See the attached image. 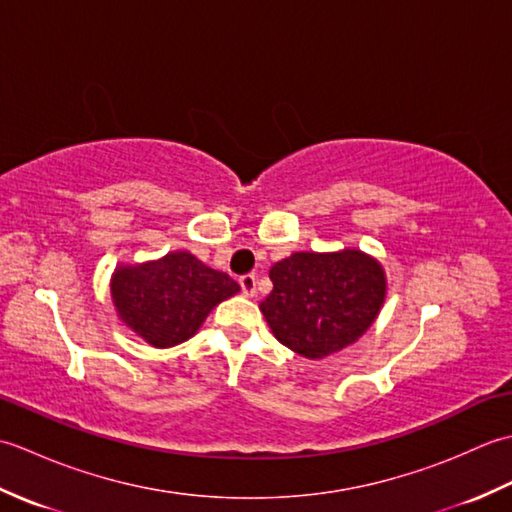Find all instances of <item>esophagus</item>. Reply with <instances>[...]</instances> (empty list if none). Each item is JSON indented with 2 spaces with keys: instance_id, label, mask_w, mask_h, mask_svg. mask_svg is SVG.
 Segmentation results:
<instances>
[{
  "instance_id": "esophagus-1",
  "label": "esophagus",
  "mask_w": 512,
  "mask_h": 512,
  "mask_svg": "<svg viewBox=\"0 0 512 512\" xmlns=\"http://www.w3.org/2000/svg\"><path fill=\"white\" fill-rule=\"evenodd\" d=\"M239 286H242V292H244L246 297H255V292H257V277H255V275L239 277Z\"/></svg>"
}]
</instances>
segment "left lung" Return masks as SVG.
<instances>
[{
    "instance_id": "1",
    "label": "left lung",
    "mask_w": 512,
    "mask_h": 512,
    "mask_svg": "<svg viewBox=\"0 0 512 512\" xmlns=\"http://www.w3.org/2000/svg\"><path fill=\"white\" fill-rule=\"evenodd\" d=\"M270 281L259 310L279 343L312 361L361 339L387 295L383 266L356 248L292 253L270 268Z\"/></svg>"
}]
</instances>
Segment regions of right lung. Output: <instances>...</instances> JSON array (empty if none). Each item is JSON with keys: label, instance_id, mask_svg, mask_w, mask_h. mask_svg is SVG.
I'll use <instances>...</instances> for the list:
<instances>
[{"label": "right lung", "instance_id": "add662e5", "mask_svg": "<svg viewBox=\"0 0 512 512\" xmlns=\"http://www.w3.org/2000/svg\"><path fill=\"white\" fill-rule=\"evenodd\" d=\"M110 288L118 319L160 350L191 339L217 303L239 292L235 279L187 250H173L156 262L118 266Z\"/></svg>", "mask_w": 512, "mask_h": 512}]
</instances>
